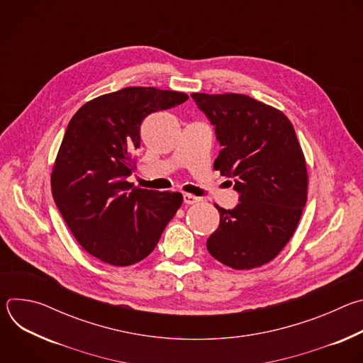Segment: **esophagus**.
Here are the masks:
<instances>
[{
  "instance_id": "obj_1",
  "label": "esophagus",
  "mask_w": 363,
  "mask_h": 363,
  "mask_svg": "<svg viewBox=\"0 0 363 363\" xmlns=\"http://www.w3.org/2000/svg\"><path fill=\"white\" fill-rule=\"evenodd\" d=\"M201 201L199 196H195L192 194H184V202L188 203V205H192V203H198Z\"/></svg>"
}]
</instances>
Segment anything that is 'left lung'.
<instances>
[{"label": "left lung", "instance_id": "1", "mask_svg": "<svg viewBox=\"0 0 363 363\" xmlns=\"http://www.w3.org/2000/svg\"><path fill=\"white\" fill-rule=\"evenodd\" d=\"M223 146L214 162L234 178L238 203L216 205L218 228L206 248L235 269L260 267L291 238L307 201V169L294 128L286 115L245 94L192 93Z\"/></svg>", "mask_w": 363, "mask_h": 363}]
</instances>
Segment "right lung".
Returning a JSON list of instances; mask_svg holds the SVG:
<instances>
[{
	"mask_svg": "<svg viewBox=\"0 0 363 363\" xmlns=\"http://www.w3.org/2000/svg\"><path fill=\"white\" fill-rule=\"evenodd\" d=\"M186 100L181 91L125 87L87 101L69 122L51 192L74 238L100 262L125 267L143 260L181 206L179 192L133 188L128 177L143 119Z\"/></svg>",
	"mask_w": 363,
	"mask_h": 363,
	"instance_id": "add662e5",
	"label": "right lung"
}]
</instances>
